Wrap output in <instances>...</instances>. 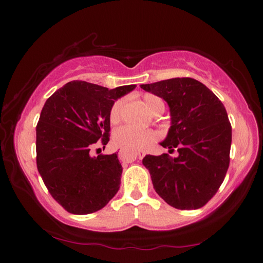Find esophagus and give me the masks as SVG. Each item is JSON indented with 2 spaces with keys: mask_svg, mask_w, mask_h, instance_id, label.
Returning <instances> with one entry per match:
<instances>
[{
  "mask_svg": "<svg viewBox=\"0 0 263 263\" xmlns=\"http://www.w3.org/2000/svg\"><path fill=\"white\" fill-rule=\"evenodd\" d=\"M144 155H145V151H138L137 153H133V154H127L124 152V151H119L118 153L119 159H121L122 161H127V162L133 161V160H136V158L141 159Z\"/></svg>",
  "mask_w": 263,
  "mask_h": 263,
  "instance_id": "esophagus-1",
  "label": "esophagus"
}]
</instances>
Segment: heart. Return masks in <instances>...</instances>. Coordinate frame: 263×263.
<instances>
[{
    "mask_svg": "<svg viewBox=\"0 0 263 263\" xmlns=\"http://www.w3.org/2000/svg\"><path fill=\"white\" fill-rule=\"evenodd\" d=\"M122 100L116 101L110 109V122L112 124H117L121 119V108ZM144 103L149 112H162L164 109L163 101L159 96L153 94L144 95ZM157 135L152 130H142L131 125H125L117 128L112 136L114 144L117 147L122 148L126 152H135L137 149L145 148L149 142L155 140Z\"/></svg>",
    "mask_w": 263,
    "mask_h": 263,
    "instance_id": "heart-1",
    "label": "heart"
}]
</instances>
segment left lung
<instances>
[{
	"instance_id": "8db88e82",
	"label": "left lung",
	"mask_w": 263,
	"mask_h": 263,
	"mask_svg": "<svg viewBox=\"0 0 263 263\" xmlns=\"http://www.w3.org/2000/svg\"><path fill=\"white\" fill-rule=\"evenodd\" d=\"M145 91L161 97L171 111V127L160 142L172 153L146 155L157 194L180 210H196L210 201L225 179L230 164L232 127L224 104L202 82L175 78L141 84Z\"/></svg>"
}]
</instances>
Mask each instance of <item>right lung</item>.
<instances>
[{"label": "right lung", "instance_id": "right-lung-1", "mask_svg": "<svg viewBox=\"0 0 263 263\" xmlns=\"http://www.w3.org/2000/svg\"><path fill=\"white\" fill-rule=\"evenodd\" d=\"M137 86L108 89L70 81L48 97L35 127L39 174L52 197L74 215L101 210L117 194L122 164L117 153L91 157L109 141L110 109Z\"/></svg>", "mask_w": 263, "mask_h": 263}]
</instances>
